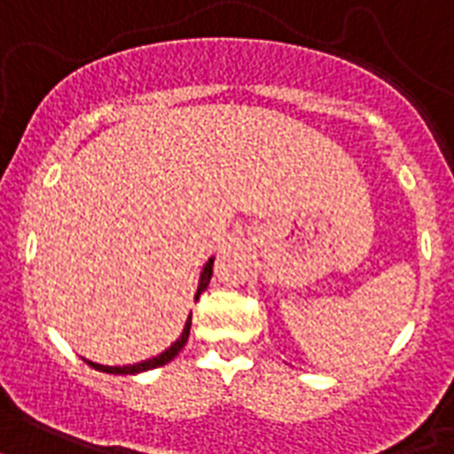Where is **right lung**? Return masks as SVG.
Masks as SVG:
<instances>
[{
    "label": "right lung",
    "mask_w": 454,
    "mask_h": 454,
    "mask_svg": "<svg viewBox=\"0 0 454 454\" xmlns=\"http://www.w3.org/2000/svg\"><path fill=\"white\" fill-rule=\"evenodd\" d=\"M210 277H213V260H208L206 262V267H203L201 272V282H199V291H196V301H199V296H201L203 291L208 289L210 284ZM189 329H192V315H189L187 325H184V332H182V336H179L175 343H172L165 353H160L158 357H151V360H144V362H137V364H125V367H104V364H97V362H90L84 360L90 367H94V370L99 372H108V374H137V372H146V370H153V367H163V364H168V362L175 357V355L184 348V343H187L189 339Z\"/></svg>",
    "instance_id": "1"
}]
</instances>
